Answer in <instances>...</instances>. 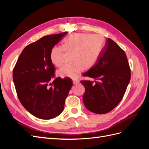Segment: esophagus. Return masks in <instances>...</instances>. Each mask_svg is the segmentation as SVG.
Listing matches in <instances>:
<instances>
[{"label": "esophagus", "mask_w": 149, "mask_h": 149, "mask_svg": "<svg viewBox=\"0 0 149 149\" xmlns=\"http://www.w3.org/2000/svg\"><path fill=\"white\" fill-rule=\"evenodd\" d=\"M73 84H78L79 83V81L78 80H77V79H73Z\"/></svg>", "instance_id": "obj_1"}]
</instances>
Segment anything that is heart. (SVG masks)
<instances>
[{
	"label": "heart",
	"instance_id": "obj_1",
	"mask_svg": "<svg viewBox=\"0 0 149 149\" xmlns=\"http://www.w3.org/2000/svg\"><path fill=\"white\" fill-rule=\"evenodd\" d=\"M104 38L97 34L74 33L65 39L63 47L55 46L50 52L53 65L60 66L63 63L65 50L72 53L71 63L65 64L58 70L60 77L76 78L83 69L90 68L98 60L102 51Z\"/></svg>",
	"mask_w": 149,
	"mask_h": 149
}]
</instances>
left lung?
I'll list each match as a JSON object with an SVG mask.
<instances>
[{"label":"left lung","mask_w":149,"mask_h":149,"mask_svg":"<svg viewBox=\"0 0 149 149\" xmlns=\"http://www.w3.org/2000/svg\"><path fill=\"white\" fill-rule=\"evenodd\" d=\"M83 75L95 81H81L85 88L84 106L94 113H107L119 104L130 81V70L125 52L107 38L96 63Z\"/></svg>","instance_id":"obj_1"}]
</instances>
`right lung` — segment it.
I'll list each match as a JSON object with an SVG mask.
<instances>
[{
  "mask_svg": "<svg viewBox=\"0 0 149 149\" xmlns=\"http://www.w3.org/2000/svg\"><path fill=\"white\" fill-rule=\"evenodd\" d=\"M68 32L45 36L26 46L13 70V81L21 104L31 114L41 119H51L64 109L65 100L72 86L70 79L55 77L50 60L52 48ZM51 86L49 87V85Z\"/></svg>",
  "mask_w": 149,
  "mask_h": 149,
  "instance_id": "obj_1",
  "label": "right lung"
}]
</instances>
